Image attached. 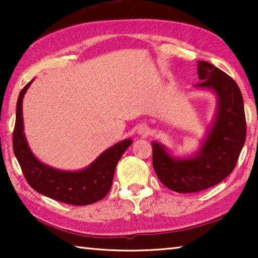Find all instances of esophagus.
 Returning a JSON list of instances; mask_svg holds the SVG:
<instances>
[{"label":"esophagus","mask_w":258,"mask_h":258,"mask_svg":"<svg viewBox=\"0 0 258 258\" xmlns=\"http://www.w3.org/2000/svg\"><path fill=\"white\" fill-rule=\"evenodd\" d=\"M146 133H147V127H146V126H141V127L139 128V134L145 135Z\"/></svg>","instance_id":"34e87169"}]
</instances>
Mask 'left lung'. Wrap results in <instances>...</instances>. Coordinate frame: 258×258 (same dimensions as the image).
I'll return each instance as SVG.
<instances>
[{
    "instance_id": "1",
    "label": "left lung",
    "mask_w": 258,
    "mask_h": 258,
    "mask_svg": "<svg viewBox=\"0 0 258 258\" xmlns=\"http://www.w3.org/2000/svg\"><path fill=\"white\" fill-rule=\"evenodd\" d=\"M196 86L215 91L217 117L197 157L174 159L159 143H152V165L159 181L178 194L216 185L233 172L246 141L247 124L241 91L232 78L206 61H198Z\"/></svg>"
}]
</instances>
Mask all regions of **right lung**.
Masks as SVG:
<instances>
[{"instance_id":"add662e5","label":"right lung","mask_w":258,"mask_h":258,"mask_svg":"<svg viewBox=\"0 0 258 258\" xmlns=\"http://www.w3.org/2000/svg\"><path fill=\"white\" fill-rule=\"evenodd\" d=\"M32 82L20 91L12 134L14 152L26 181L35 191L61 203L85 206L99 202L110 190L117 163L132 145V140L117 143L100 155L89 167L80 172H62L42 164L30 152L24 134L23 98Z\"/></svg>"}]
</instances>
